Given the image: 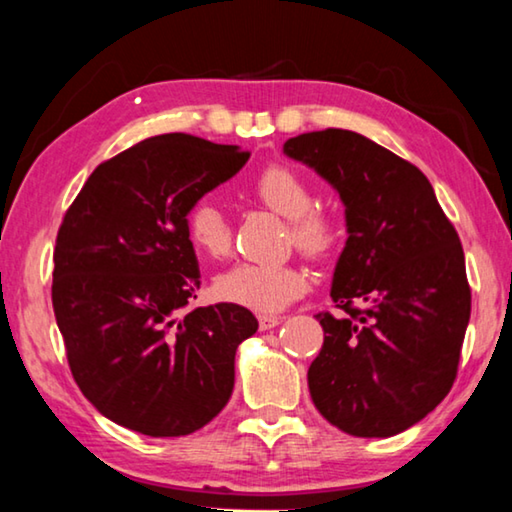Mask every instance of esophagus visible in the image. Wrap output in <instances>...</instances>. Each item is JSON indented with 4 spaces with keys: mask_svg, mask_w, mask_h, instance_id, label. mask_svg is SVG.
Instances as JSON below:
<instances>
[{
    "mask_svg": "<svg viewBox=\"0 0 512 512\" xmlns=\"http://www.w3.org/2000/svg\"><path fill=\"white\" fill-rule=\"evenodd\" d=\"M280 322H282V317H278V315H259V331L276 329Z\"/></svg>",
    "mask_w": 512,
    "mask_h": 512,
    "instance_id": "1",
    "label": "esophagus"
}]
</instances>
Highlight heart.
Masks as SVG:
<instances>
[{"label":"heart","instance_id":"heart-1","mask_svg":"<svg viewBox=\"0 0 512 512\" xmlns=\"http://www.w3.org/2000/svg\"><path fill=\"white\" fill-rule=\"evenodd\" d=\"M250 195L266 209L289 220V239L308 257H329L340 241L331 213L315 209L310 181L289 163H269L250 181ZM186 234L197 253L223 257L232 246L230 220L211 200H197L186 211ZM310 280L292 262H239L220 273L213 292L220 301L255 312H276L305 294Z\"/></svg>","mask_w":512,"mask_h":512}]
</instances>
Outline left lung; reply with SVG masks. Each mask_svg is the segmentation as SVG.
<instances>
[{
  "instance_id": "8db88e82",
  "label": "left lung",
  "mask_w": 512,
  "mask_h": 512,
  "mask_svg": "<svg viewBox=\"0 0 512 512\" xmlns=\"http://www.w3.org/2000/svg\"><path fill=\"white\" fill-rule=\"evenodd\" d=\"M285 154L335 186L347 246L315 315L322 352L308 370L315 407L354 437H393L425 418L457 377L471 315L464 250L425 174L368 137L326 128Z\"/></svg>"
}]
</instances>
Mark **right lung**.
I'll use <instances>...</instances> for the list:
<instances>
[{
    "mask_svg": "<svg viewBox=\"0 0 512 512\" xmlns=\"http://www.w3.org/2000/svg\"><path fill=\"white\" fill-rule=\"evenodd\" d=\"M250 151L200 137H147L105 160L66 209L52 308L68 368L110 421L183 437L220 414L234 354L257 331L248 308L197 299L186 211L246 165Z\"/></svg>",
    "mask_w": 512,
    "mask_h": 512,
    "instance_id": "1",
    "label": "right lung"
}]
</instances>
